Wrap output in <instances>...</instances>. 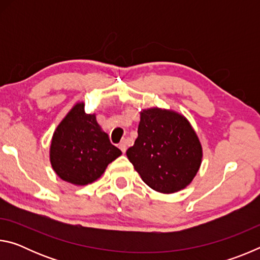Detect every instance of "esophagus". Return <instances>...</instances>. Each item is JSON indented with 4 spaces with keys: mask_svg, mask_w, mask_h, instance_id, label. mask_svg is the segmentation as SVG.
<instances>
[{
    "mask_svg": "<svg viewBox=\"0 0 260 260\" xmlns=\"http://www.w3.org/2000/svg\"><path fill=\"white\" fill-rule=\"evenodd\" d=\"M119 149H120V150H121L122 152H125V151H126L127 146H126V142H125V141H121V142L119 143Z\"/></svg>",
    "mask_w": 260,
    "mask_h": 260,
    "instance_id": "34e87169",
    "label": "esophagus"
}]
</instances>
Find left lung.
<instances>
[{
	"label": "left lung",
	"instance_id": "8db88e82",
	"mask_svg": "<svg viewBox=\"0 0 260 260\" xmlns=\"http://www.w3.org/2000/svg\"><path fill=\"white\" fill-rule=\"evenodd\" d=\"M126 155L141 179L153 190L177 192L192 181L202 162V146L181 114L143 110L134 146Z\"/></svg>",
	"mask_w": 260,
	"mask_h": 260
}]
</instances>
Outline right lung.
<instances>
[{
  "label": "right lung",
  "instance_id": "add662e5",
  "mask_svg": "<svg viewBox=\"0 0 260 260\" xmlns=\"http://www.w3.org/2000/svg\"><path fill=\"white\" fill-rule=\"evenodd\" d=\"M120 155L101 129L95 114L85 112L83 103L74 105L52 135V169L61 180L77 186L94 182Z\"/></svg>",
  "mask_w": 260,
  "mask_h": 260
}]
</instances>
